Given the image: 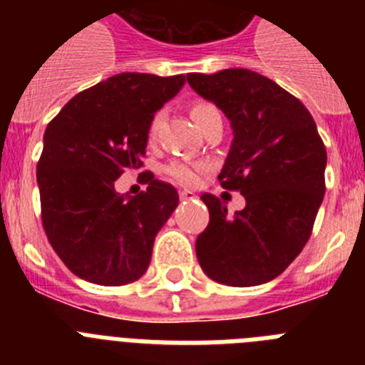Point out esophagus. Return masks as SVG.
Returning a JSON list of instances; mask_svg holds the SVG:
<instances>
[{
	"mask_svg": "<svg viewBox=\"0 0 365 365\" xmlns=\"http://www.w3.org/2000/svg\"><path fill=\"white\" fill-rule=\"evenodd\" d=\"M179 197H180V201H193V199L197 197V195H195L193 192H190V190H185V192L179 193Z\"/></svg>",
	"mask_w": 365,
	"mask_h": 365,
	"instance_id": "34e87169",
	"label": "esophagus"
}]
</instances>
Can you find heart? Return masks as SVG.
I'll return each instance as SVG.
<instances>
[{
  "instance_id": "b5f03b06",
  "label": "heart",
  "mask_w": 365,
  "mask_h": 365,
  "mask_svg": "<svg viewBox=\"0 0 365 365\" xmlns=\"http://www.w3.org/2000/svg\"><path fill=\"white\" fill-rule=\"evenodd\" d=\"M214 113H219V111L212 104H206V102H195V104L192 106V118L193 122L197 124L199 130H201V125L206 122V118L212 117ZM160 124H163V113H155L150 120V125H148V138H150V143H153L155 138H157ZM206 170H208V166L202 163L201 164L175 163L172 168H170V173H172L179 182H182V185L193 186V185H197L199 177H201V173H205Z\"/></svg>"
}]
</instances>
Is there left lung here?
I'll return each mask as SVG.
<instances>
[{"instance_id": "8db88e82", "label": "left lung", "mask_w": 365, "mask_h": 365, "mask_svg": "<svg viewBox=\"0 0 365 365\" xmlns=\"http://www.w3.org/2000/svg\"><path fill=\"white\" fill-rule=\"evenodd\" d=\"M188 83L230 122L234 138L217 179L247 201L228 215L215 195H201L210 222L195 241L199 265L222 285L270 282L302 252L324 201L327 153L314 118L254 71L190 73Z\"/></svg>"}]
</instances>
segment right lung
<instances>
[{"label": "right lung", "instance_id": "add662e5", "mask_svg": "<svg viewBox=\"0 0 365 365\" xmlns=\"http://www.w3.org/2000/svg\"><path fill=\"white\" fill-rule=\"evenodd\" d=\"M186 83L185 74L120 73L78 93L51 120L36 168L51 247L78 278L117 287L150 267L155 235L179 205L172 185L148 173L138 195L115 180L143 166L151 117Z\"/></svg>", "mask_w": 365, "mask_h": 365}]
</instances>
